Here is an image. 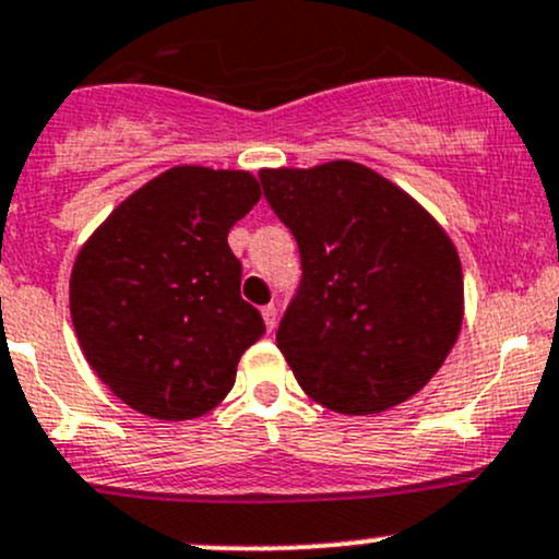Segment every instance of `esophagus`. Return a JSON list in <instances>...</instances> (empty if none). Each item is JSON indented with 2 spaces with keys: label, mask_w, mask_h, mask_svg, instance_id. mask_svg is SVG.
Returning <instances> with one entry per match:
<instances>
[{
  "label": "esophagus",
  "mask_w": 559,
  "mask_h": 559,
  "mask_svg": "<svg viewBox=\"0 0 559 559\" xmlns=\"http://www.w3.org/2000/svg\"><path fill=\"white\" fill-rule=\"evenodd\" d=\"M262 321H264V329H267V332H273L275 324H278V308H275V305H264Z\"/></svg>",
  "instance_id": "esophagus-1"
}]
</instances>
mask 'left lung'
I'll list each match as a JSON object with an SVG mask.
<instances>
[{"label":"left lung","instance_id":"left-lung-1","mask_svg":"<svg viewBox=\"0 0 559 559\" xmlns=\"http://www.w3.org/2000/svg\"><path fill=\"white\" fill-rule=\"evenodd\" d=\"M295 233L302 286L275 345L299 388L340 415H380L426 388L463 324V270L444 227L372 168H262Z\"/></svg>","mask_w":559,"mask_h":559}]
</instances>
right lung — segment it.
<instances>
[{
  "mask_svg": "<svg viewBox=\"0 0 559 559\" xmlns=\"http://www.w3.org/2000/svg\"><path fill=\"white\" fill-rule=\"evenodd\" d=\"M262 190L249 171L174 166L126 198L80 246L69 313L93 372L155 420L225 402L264 324L240 299L227 233Z\"/></svg>",
  "mask_w": 559,
  "mask_h": 559,
  "instance_id": "1",
  "label": "right lung"
}]
</instances>
